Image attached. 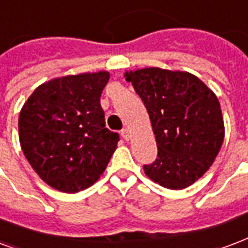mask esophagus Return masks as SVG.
I'll list each match as a JSON object with an SVG mask.
<instances>
[{"label": "esophagus", "mask_w": 248, "mask_h": 248, "mask_svg": "<svg viewBox=\"0 0 248 248\" xmlns=\"http://www.w3.org/2000/svg\"><path fill=\"white\" fill-rule=\"evenodd\" d=\"M122 136L125 140H129V139H131V131H129L128 128H125V129H123V131H122Z\"/></svg>", "instance_id": "34e87169"}]
</instances>
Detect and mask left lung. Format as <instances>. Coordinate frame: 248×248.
Segmentation results:
<instances>
[{
	"label": "left lung",
	"instance_id": "left-lung-1",
	"mask_svg": "<svg viewBox=\"0 0 248 248\" xmlns=\"http://www.w3.org/2000/svg\"><path fill=\"white\" fill-rule=\"evenodd\" d=\"M144 102L155 135L158 158L144 166L148 178L169 189H184L213 165L225 137L218 98L195 74L142 68L126 70Z\"/></svg>",
	"mask_w": 248,
	"mask_h": 248
}]
</instances>
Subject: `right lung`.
Wrapping results in <instances>:
<instances>
[{
    "label": "right lung",
    "instance_id": "1",
    "mask_svg": "<svg viewBox=\"0 0 248 248\" xmlns=\"http://www.w3.org/2000/svg\"><path fill=\"white\" fill-rule=\"evenodd\" d=\"M107 70L64 76L35 89L20 109L18 129L26 159L49 187L86 189L103 174L119 135L108 131L100 95Z\"/></svg>",
    "mask_w": 248,
    "mask_h": 248
}]
</instances>
